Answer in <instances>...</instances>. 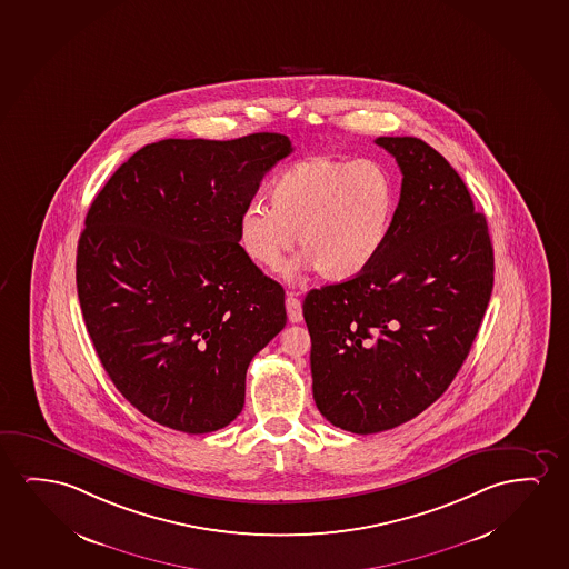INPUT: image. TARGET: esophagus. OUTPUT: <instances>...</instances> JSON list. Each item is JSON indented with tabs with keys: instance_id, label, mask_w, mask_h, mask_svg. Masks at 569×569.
Returning <instances> with one entry per match:
<instances>
[{
	"instance_id": "1",
	"label": "esophagus",
	"mask_w": 569,
	"mask_h": 569,
	"mask_svg": "<svg viewBox=\"0 0 569 569\" xmlns=\"http://www.w3.org/2000/svg\"><path fill=\"white\" fill-rule=\"evenodd\" d=\"M287 312H289V320L292 321V323H300V321L305 320V316H302V302L298 300L295 292L287 295Z\"/></svg>"
}]
</instances>
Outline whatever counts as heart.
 Masks as SVG:
<instances>
[{
	"mask_svg": "<svg viewBox=\"0 0 569 569\" xmlns=\"http://www.w3.org/2000/svg\"><path fill=\"white\" fill-rule=\"evenodd\" d=\"M271 207L249 202L238 218L246 256L280 271L300 241L321 279L345 282L369 271L392 236L398 183L372 160L312 156L289 163L269 184Z\"/></svg>",
	"mask_w": 569,
	"mask_h": 569,
	"instance_id": "b5f03b06",
	"label": "heart"
}]
</instances>
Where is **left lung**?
Listing matches in <instances>:
<instances>
[{
	"label": "left lung",
	"instance_id": "left-lung-1",
	"mask_svg": "<svg viewBox=\"0 0 569 569\" xmlns=\"http://www.w3.org/2000/svg\"><path fill=\"white\" fill-rule=\"evenodd\" d=\"M401 169L392 236L357 279L306 295L313 401L329 423L388 431L439 400L493 289L488 222L465 181L413 137H380Z\"/></svg>",
	"mask_w": 569,
	"mask_h": 569
}]
</instances>
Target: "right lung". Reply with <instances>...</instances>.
Instances as JSON below:
<instances>
[{
  "label": "right lung",
  "instance_id": "obj_1",
  "mask_svg": "<svg viewBox=\"0 0 569 569\" xmlns=\"http://www.w3.org/2000/svg\"><path fill=\"white\" fill-rule=\"evenodd\" d=\"M289 137L168 138L107 181L78 241L76 282L107 375L156 423H232L249 362L287 326L284 290L238 240V218Z\"/></svg>",
  "mask_w": 569,
  "mask_h": 569
}]
</instances>
